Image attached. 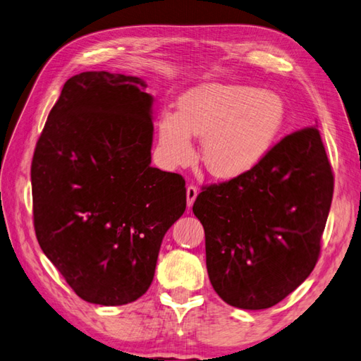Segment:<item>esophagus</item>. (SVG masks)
I'll list each match as a JSON object with an SVG mask.
<instances>
[{"label": "esophagus", "instance_id": "obj_1", "mask_svg": "<svg viewBox=\"0 0 361 361\" xmlns=\"http://www.w3.org/2000/svg\"><path fill=\"white\" fill-rule=\"evenodd\" d=\"M197 194H199L197 188H195L194 185H188V188H187V203H188V207L192 206L195 197H197Z\"/></svg>", "mask_w": 361, "mask_h": 361}]
</instances>
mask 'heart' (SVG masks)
<instances>
[{
	"instance_id": "obj_1",
	"label": "heart",
	"mask_w": 361,
	"mask_h": 361,
	"mask_svg": "<svg viewBox=\"0 0 361 361\" xmlns=\"http://www.w3.org/2000/svg\"><path fill=\"white\" fill-rule=\"evenodd\" d=\"M286 105L268 90L238 84H202L180 97L179 114L166 111L159 147L173 166L194 159L192 135L203 137L202 161L212 176L236 179L255 170L279 140Z\"/></svg>"
}]
</instances>
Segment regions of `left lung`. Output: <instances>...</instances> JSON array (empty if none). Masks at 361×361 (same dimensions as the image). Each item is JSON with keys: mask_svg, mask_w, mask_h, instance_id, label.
Listing matches in <instances>:
<instances>
[{"mask_svg": "<svg viewBox=\"0 0 361 361\" xmlns=\"http://www.w3.org/2000/svg\"><path fill=\"white\" fill-rule=\"evenodd\" d=\"M319 130L283 137L250 173L203 185L192 212L204 228L212 288L238 309H268L310 276L333 200Z\"/></svg>", "mask_w": 361, "mask_h": 361, "instance_id": "1", "label": "left lung"}]
</instances>
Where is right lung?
Segmentation results:
<instances>
[{
  "instance_id": "obj_1",
  "label": "right lung",
  "mask_w": 361,
  "mask_h": 361,
  "mask_svg": "<svg viewBox=\"0 0 361 361\" xmlns=\"http://www.w3.org/2000/svg\"><path fill=\"white\" fill-rule=\"evenodd\" d=\"M147 84L82 72L64 84L31 162L40 248L84 301L122 305L146 293L162 238L187 207L185 179L150 167Z\"/></svg>"
}]
</instances>
